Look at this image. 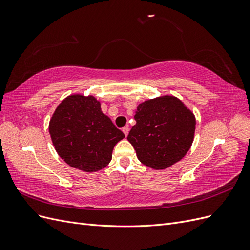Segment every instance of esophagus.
<instances>
[{
	"label": "esophagus",
	"mask_w": 250,
	"mask_h": 250,
	"mask_svg": "<svg viewBox=\"0 0 250 250\" xmlns=\"http://www.w3.org/2000/svg\"><path fill=\"white\" fill-rule=\"evenodd\" d=\"M122 131L124 132V134H125V137H127V135H128V133H129V127H128V126L124 127V128H123V129H122Z\"/></svg>",
	"instance_id": "obj_1"
}]
</instances>
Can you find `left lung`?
<instances>
[{
	"label": "left lung",
	"mask_w": 250,
	"mask_h": 250,
	"mask_svg": "<svg viewBox=\"0 0 250 250\" xmlns=\"http://www.w3.org/2000/svg\"><path fill=\"white\" fill-rule=\"evenodd\" d=\"M137 121L127 140L139 161L147 167L163 170L183 158L194 140L193 112L173 96H162L141 103Z\"/></svg>",
	"instance_id": "obj_1"
}]
</instances>
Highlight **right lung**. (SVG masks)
<instances>
[{"label": "right lung", "mask_w": 250, "mask_h": 250, "mask_svg": "<svg viewBox=\"0 0 250 250\" xmlns=\"http://www.w3.org/2000/svg\"><path fill=\"white\" fill-rule=\"evenodd\" d=\"M49 132L56 152L75 169L96 172L106 167L116 144L125 138L101 111L93 96L71 95L50 120Z\"/></svg>", "instance_id": "1"}]
</instances>
